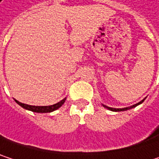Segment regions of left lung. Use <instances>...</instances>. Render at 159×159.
I'll use <instances>...</instances> for the list:
<instances>
[{
	"mask_svg": "<svg viewBox=\"0 0 159 159\" xmlns=\"http://www.w3.org/2000/svg\"><path fill=\"white\" fill-rule=\"evenodd\" d=\"M144 99H145V98H144ZM144 99L141 100L140 102H138V103H136V104H134V105H133V106H131V107L122 108V109H115V108H111V107H108V106H106V105H103V104H102V106H103L104 108H106V109H108V110H110V111H128V110H130V109H133V108H135L136 106H138V105L142 104L143 101H144Z\"/></svg>",
	"mask_w": 159,
	"mask_h": 159,
	"instance_id": "8db88e82",
	"label": "left lung"
}]
</instances>
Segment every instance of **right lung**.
I'll return each instance as SVG.
<instances>
[{"instance_id":"obj_1","label":"right lung","mask_w":159,"mask_h":159,"mask_svg":"<svg viewBox=\"0 0 159 159\" xmlns=\"http://www.w3.org/2000/svg\"><path fill=\"white\" fill-rule=\"evenodd\" d=\"M15 100H16V102L18 105H20L25 110L31 111H33V112H38V113H48V112H52V111L58 110L59 108H61L63 105V103L65 102L66 98H63L62 100H61L60 102H58L56 104H53V105H50V106H31V105H27V104L21 103V102L17 101L16 99H15Z\"/></svg>"}]
</instances>
